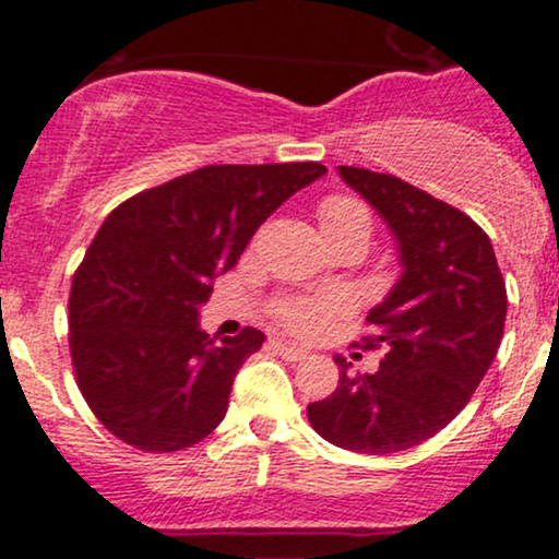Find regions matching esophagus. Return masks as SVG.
<instances>
[{
	"mask_svg": "<svg viewBox=\"0 0 559 559\" xmlns=\"http://www.w3.org/2000/svg\"><path fill=\"white\" fill-rule=\"evenodd\" d=\"M275 352H278L284 360H292V362H299V360H307V349H301L297 344H288V342H275Z\"/></svg>",
	"mask_w": 559,
	"mask_h": 559,
	"instance_id": "34e87169",
	"label": "esophagus"
}]
</instances>
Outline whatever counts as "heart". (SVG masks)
Returning a JSON list of instances; mask_svg holds the SVG:
<instances>
[{
  "label": "heart",
  "mask_w": 559,
  "mask_h": 559,
  "mask_svg": "<svg viewBox=\"0 0 559 559\" xmlns=\"http://www.w3.org/2000/svg\"><path fill=\"white\" fill-rule=\"evenodd\" d=\"M320 226L325 239H342V236L362 234L370 236V213L357 197L331 194L320 202ZM346 310V299L338 294H323V297H284L273 305V318L286 331L297 336H318L329 329L333 316Z\"/></svg>",
  "instance_id": "heart-1"
}]
</instances>
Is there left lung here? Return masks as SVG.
Returning a JSON list of instances; mask_svg holds the SVG:
<instances>
[{
    "label": "left lung",
    "mask_w": 559,
    "mask_h": 559,
    "mask_svg": "<svg viewBox=\"0 0 559 559\" xmlns=\"http://www.w3.org/2000/svg\"><path fill=\"white\" fill-rule=\"evenodd\" d=\"M357 194L386 221L402 275L368 312L362 349H386L376 373H349L307 404L312 428L331 444L362 454L418 447L471 402L497 357L507 292L489 236L476 221L418 186L386 173L338 165Z\"/></svg>",
    "instance_id": "8db88e82"
}]
</instances>
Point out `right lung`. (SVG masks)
<instances>
[{"instance_id":"obj_1","label":"right lung","mask_w":559,"mask_h":559,"mask_svg":"<svg viewBox=\"0 0 559 559\" xmlns=\"http://www.w3.org/2000/svg\"><path fill=\"white\" fill-rule=\"evenodd\" d=\"M320 163L207 165L115 207L70 288V357L79 389L112 436L178 452L226 418L230 386L265 336L215 344L199 329L213 278Z\"/></svg>"}]
</instances>
